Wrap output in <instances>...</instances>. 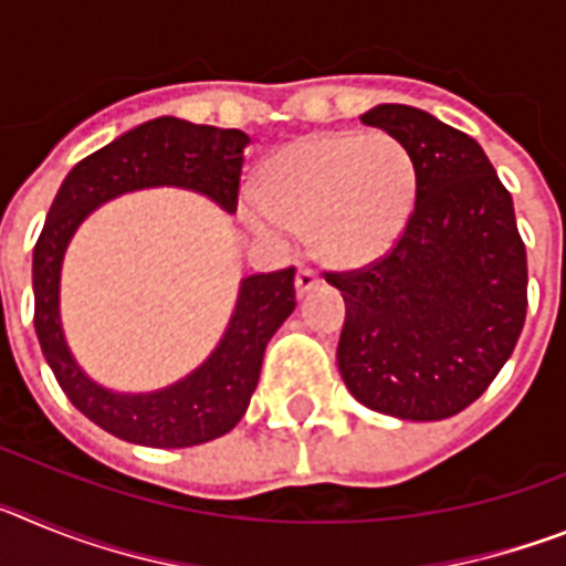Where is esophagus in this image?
I'll return each mask as SVG.
<instances>
[{"label":"esophagus","mask_w":566,"mask_h":566,"mask_svg":"<svg viewBox=\"0 0 566 566\" xmlns=\"http://www.w3.org/2000/svg\"><path fill=\"white\" fill-rule=\"evenodd\" d=\"M294 286H297V294H300V297H303V294H308V292H312V289L319 286V274L314 272V269H308V266L297 269Z\"/></svg>","instance_id":"esophagus-1"}]
</instances>
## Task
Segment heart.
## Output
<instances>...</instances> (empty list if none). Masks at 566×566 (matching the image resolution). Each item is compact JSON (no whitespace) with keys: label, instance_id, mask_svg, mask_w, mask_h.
<instances>
[{"label":"heart","instance_id":"obj_1","mask_svg":"<svg viewBox=\"0 0 566 566\" xmlns=\"http://www.w3.org/2000/svg\"><path fill=\"white\" fill-rule=\"evenodd\" d=\"M417 187V164L394 135L337 129L277 149L263 164L258 201H243L240 212L272 247L308 232L319 258L359 266L397 243Z\"/></svg>","mask_w":566,"mask_h":566}]
</instances>
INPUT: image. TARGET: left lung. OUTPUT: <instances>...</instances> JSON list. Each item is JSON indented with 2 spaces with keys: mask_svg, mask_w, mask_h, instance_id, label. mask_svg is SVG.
<instances>
[{
  "mask_svg": "<svg viewBox=\"0 0 566 566\" xmlns=\"http://www.w3.org/2000/svg\"><path fill=\"white\" fill-rule=\"evenodd\" d=\"M359 122L405 144L419 187L382 258L326 272L345 300L339 374L365 408L437 422L476 402L516 348L527 252L513 198L470 135L408 104H379Z\"/></svg>",
  "mask_w": 566,
  "mask_h": 566,
  "instance_id": "obj_1",
  "label": "left lung"
}]
</instances>
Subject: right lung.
Returning <instances> with one entry per match:
<instances>
[{"instance_id": "right-lung-1", "label": "right lung", "mask_w": 566, "mask_h": 566, "mask_svg": "<svg viewBox=\"0 0 566 566\" xmlns=\"http://www.w3.org/2000/svg\"><path fill=\"white\" fill-rule=\"evenodd\" d=\"M249 135L161 115L118 135L70 169L33 249L39 343L62 391L87 419L124 442L192 448L229 433L247 413L272 334L294 312V266L252 274L240 283L238 306L212 357L181 382L153 394H115L78 368L59 319V274L70 238L96 207L147 187H184L238 209Z\"/></svg>"}]
</instances>
